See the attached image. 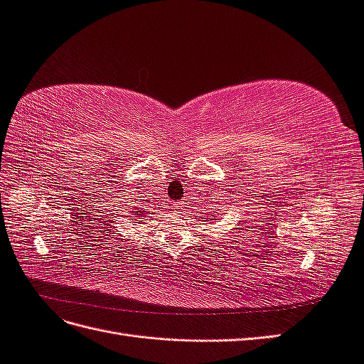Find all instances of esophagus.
<instances>
[{
  "label": "esophagus",
  "instance_id": "esophagus-1",
  "mask_svg": "<svg viewBox=\"0 0 364 364\" xmlns=\"http://www.w3.org/2000/svg\"><path fill=\"white\" fill-rule=\"evenodd\" d=\"M182 203H174V209H181Z\"/></svg>",
  "mask_w": 364,
  "mask_h": 364
}]
</instances>
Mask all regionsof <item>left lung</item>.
I'll list each match as a JSON object with an SVG mask.
<instances>
[{
    "label": "left lung",
    "instance_id": "obj_1",
    "mask_svg": "<svg viewBox=\"0 0 364 364\" xmlns=\"http://www.w3.org/2000/svg\"><path fill=\"white\" fill-rule=\"evenodd\" d=\"M214 217H215V215H214ZM214 220H215V218H214Z\"/></svg>",
    "mask_w": 364,
    "mask_h": 364
}]
</instances>
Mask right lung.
I'll return each mask as SVG.
<instances>
[{
    "mask_svg": "<svg viewBox=\"0 0 364 364\" xmlns=\"http://www.w3.org/2000/svg\"><path fill=\"white\" fill-rule=\"evenodd\" d=\"M130 213H132V215L135 217V218H130V220H134L135 223H139V222H141V220H138V218L146 217V215H144V209H141V208H136L135 211H130ZM142 222H144V220H142Z\"/></svg>",
    "mask_w": 364,
    "mask_h": 364,
    "instance_id": "1",
    "label": "right lung"
}]
</instances>
